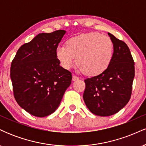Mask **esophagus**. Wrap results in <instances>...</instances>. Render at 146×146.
I'll use <instances>...</instances> for the list:
<instances>
[{"mask_svg":"<svg viewBox=\"0 0 146 146\" xmlns=\"http://www.w3.org/2000/svg\"><path fill=\"white\" fill-rule=\"evenodd\" d=\"M79 80V77L75 75H73V81H76V80Z\"/></svg>","mask_w":146,"mask_h":146,"instance_id":"esophagus-1","label":"esophagus"}]
</instances>
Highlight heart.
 Segmentation results:
<instances>
[{
    "mask_svg": "<svg viewBox=\"0 0 146 146\" xmlns=\"http://www.w3.org/2000/svg\"><path fill=\"white\" fill-rule=\"evenodd\" d=\"M57 59L65 69L76 64L85 74L95 76L108 68L113 56V43L109 36L91 32L69 38L66 46L58 45Z\"/></svg>",
    "mask_w": 146,
    "mask_h": 146,
    "instance_id": "1",
    "label": "heart"
}]
</instances>
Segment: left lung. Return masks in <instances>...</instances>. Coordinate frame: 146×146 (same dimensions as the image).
Here are the masks:
<instances>
[{
    "instance_id": "left-lung-1",
    "label": "left lung",
    "mask_w": 146,
    "mask_h": 146,
    "mask_svg": "<svg viewBox=\"0 0 146 146\" xmlns=\"http://www.w3.org/2000/svg\"><path fill=\"white\" fill-rule=\"evenodd\" d=\"M108 34L113 43L111 63L101 74L84 80L83 95L87 108L101 117L113 115L128 104L135 77V62L128 46L111 33Z\"/></svg>"
}]
</instances>
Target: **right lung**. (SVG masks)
I'll use <instances>...</instances> for the list:
<instances>
[{
  "label": "right lung",
  "mask_w": 146,
  "mask_h": 146,
  "mask_svg": "<svg viewBox=\"0 0 146 146\" xmlns=\"http://www.w3.org/2000/svg\"><path fill=\"white\" fill-rule=\"evenodd\" d=\"M64 30L39 33L22 45L11 62L10 77L18 105L33 116L56 111L71 84L70 71L60 66L56 55Z\"/></svg>",
  "instance_id": "1"
}]
</instances>
